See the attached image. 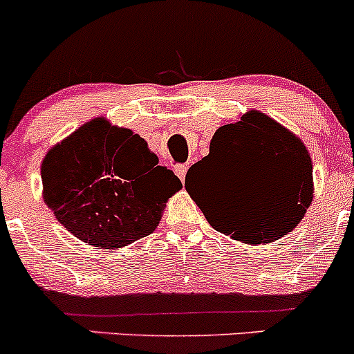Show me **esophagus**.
Returning <instances> with one entry per match:
<instances>
[{"label": "esophagus", "instance_id": "obj_1", "mask_svg": "<svg viewBox=\"0 0 354 354\" xmlns=\"http://www.w3.org/2000/svg\"><path fill=\"white\" fill-rule=\"evenodd\" d=\"M187 171H188L187 164H178V166H174V173L178 174V178H180L181 181H185V176H187Z\"/></svg>", "mask_w": 354, "mask_h": 354}]
</instances>
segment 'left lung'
<instances>
[{"instance_id": "8db88e82", "label": "left lung", "mask_w": 354, "mask_h": 354, "mask_svg": "<svg viewBox=\"0 0 354 354\" xmlns=\"http://www.w3.org/2000/svg\"><path fill=\"white\" fill-rule=\"evenodd\" d=\"M210 172L230 176L244 202L224 203L186 187L192 176ZM185 188L217 231L243 243H272L298 226L312 203V157L292 131L250 109L217 128L209 156L188 169Z\"/></svg>"}]
</instances>
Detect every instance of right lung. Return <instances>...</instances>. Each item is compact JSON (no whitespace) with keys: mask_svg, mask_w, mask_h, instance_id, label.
Instances as JSON below:
<instances>
[{"mask_svg":"<svg viewBox=\"0 0 354 354\" xmlns=\"http://www.w3.org/2000/svg\"><path fill=\"white\" fill-rule=\"evenodd\" d=\"M41 178L56 219L84 243L109 250L151 234L167 200L183 188L140 135L104 116L53 145Z\"/></svg>","mask_w":354,"mask_h":354,"instance_id":"right-lung-1","label":"right lung"}]
</instances>
